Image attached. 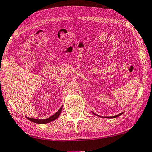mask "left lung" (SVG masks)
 Wrapping results in <instances>:
<instances>
[{"instance_id": "left-lung-1", "label": "left lung", "mask_w": 152, "mask_h": 152, "mask_svg": "<svg viewBox=\"0 0 152 152\" xmlns=\"http://www.w3.org/2000/svg\"><path fill=\"white\" fill-rule=\"evenodd\" d=\"M93 113V114H94V115H96V116H98V117H100V118H118V117H119V116H120L121 115H122V114H123L124 113V112H122V113H119V114H118V115H114V116H110V117H102V116H100V115H97V114H96V113H94V112H92Z\"/></svg>"}]
</instances>
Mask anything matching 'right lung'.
<instances>
[{
	"instance_id": "1",
	"label": "right lung",
	"mask_w": 152,
	"mask_h": 152,
	"mask_svg": "<svg viewBox=\"0 0 152 152\" xmlns=\"http://www.w3.org/2000/svg\"><path fill=\"white\" fill-rule=\"evenodd\" d=\"M62 109V106L60 107V109L56 112V113H55L54 114H53V115H52V116H50V117H49L48 118H46V119H33V118H28V117H26V118L28 119V120H29L30 121H31V122L37 123V124L50 123L51 122H52V121H53V120H56L58 117L60 116V113H61Z\"/></svg>"
}]
</instances>
